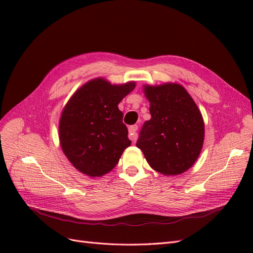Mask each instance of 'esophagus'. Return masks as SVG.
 I'll use <instances>...</instances> for the list:
<instances>
[{
  "label": "esophagus",
  "instance_id": "esophagus-1",
  "mask_svg": "<svg viewBox=\"0 0 253 253\" xmlns=\"http://www.w3.org/2000/svg\"><path fill=\"white\" fill-rule=\"evenodd\" d=\"M138 129V126H131L128 127V136H129V139H131L132 141H135L137 139V134H136V131Z\"/></svg>",
  "mask_w": 253,
  "mask_h": 253
}]
</instances>
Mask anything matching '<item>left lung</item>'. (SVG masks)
I'll return each mask as SVG.
<instances>
[{
  "mask_svg": "<svg viewBox=\"0 0 253 253\" xmlns=\"http://www.w3.org/2000/svg\"><path fill=\"white\" fill-rule=\"evenodd\" d=\"M151 119L142 126L138 147L155 171L177 175L193 166L204 142V121L193 99L179 84L144 86Z\"/></svg>",
  "mask_w": 253,
  "mask_h": 253,
  "instance_id": "1",
  "label": "left lung"
}]
</instances>
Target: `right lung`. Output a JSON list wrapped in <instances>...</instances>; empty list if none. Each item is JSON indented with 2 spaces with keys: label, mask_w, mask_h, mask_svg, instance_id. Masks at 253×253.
<instances>
[{
  "label": "right lung",
  "mask_w": 253,
  "mask_h": 253,
  "mask_svg": "<svg viewBox=\"0 0 253 253\" xmlns=\"http://www.w3.org/2000/svg\"><path fill=\"white\" fill-rule=\"evenodd\" d=\"M135 87L134 82L112 85L95 79L79 88L61 115V148L76 169L90 177L110 172L131 144L119 102Z\"/></svg>",
  "instance_id": "obj_1"
}]
</instances>
